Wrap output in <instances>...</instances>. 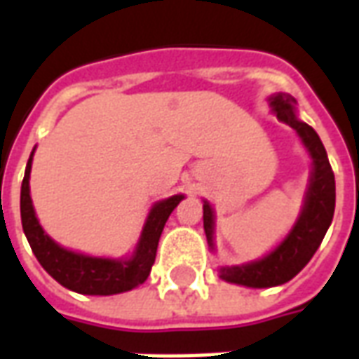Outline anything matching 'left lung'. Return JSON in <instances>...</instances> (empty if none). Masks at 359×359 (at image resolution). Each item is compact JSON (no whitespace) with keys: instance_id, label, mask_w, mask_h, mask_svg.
I'll return each mask as SVG.
<instances>
[{"instance_id":"obj_1","label":"left lung","mask_w":359,"mask_h":359,"mask_svg":"<svg viewBox=\"0 0 359 359\" xmlns=\"http://www.w3.org/2000/svg\"><path fill=\"white\" fill-rule=\"evenodd\" d=\"M269 103L278 121L292 126L298 133L311 156L313 169H311L300 217L285 241L271 254L257 262L219 269L221 278L226 283L252 286V288L285 285L308 265L331 225L332 215H334V196H337L334 172L329 163L323 142L308 123H302L300 118L296 117L292 97L286 94H277L269 97ZM213 226H215L213 210L210 202H203V231H205L211 250H213Z\"/></svg>"}]
</instances>
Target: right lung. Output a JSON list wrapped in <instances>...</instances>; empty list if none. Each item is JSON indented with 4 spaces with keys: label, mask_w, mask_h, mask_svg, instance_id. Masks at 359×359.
<instances>
[{
    "label": "right lung",
    "mask_w": 359,
    "mask_h": 359,
    "mask_svg": "<svg viewBox=\"0 0 359 359\" xmlns=\"http://www.w3.org/2000/svg\"><path fill=\"white\" fill-rule=\"evenodd\" d=\"M32 154L28 159L22 187H20V219H22V231L27 234L28 244L43 269L48 271L59 285L74 292L90 294V296L126 292L142 285L148 278L151 265L156 262L157 244H159V236L163 233L165 223L184 196H171L151 208L133 257L109 259V257H90L84 254H76L71 250L61 248L57 242L51 241L36 219L32 200H30V184H28Z\"/></svg>",
    "instance_id": "1"
}]
</instances>
